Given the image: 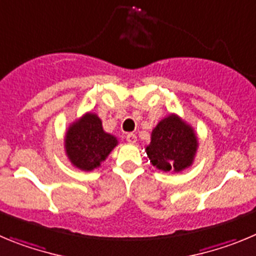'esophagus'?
<instances>
[{
    "label": "esophagus",
    "instance_id": "34e87169",
    "mask_svg": "<svg viewBox=\"0 0 256 256\" xmlns=\"http://www.w3.org/2000/svg\"><path fill=\"white\" fill-rule=\"evenodd\" d=\"M126 140H128V142H130V144H135V142H136V140H138V138H136V135H135V134L128 132V135H126Z\"/></svg>",
    "mask_w": 256,
    "mask_h": 256
}]
</instances>
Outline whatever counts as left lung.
I'll list each match as a JSON object with an SVG mask.
<instances>
[{"label": "left lung", "mask_w": 256, "mask_h": 256, "mask_svg": "<svg viewBox=\"0 0 256 256\" xmlns=\"http://www.w3.org/2000/svg\"><path fill=\"white\" fill-rule=\"evenodd\" d=\"M198 138L194 128L177 114L164 117L153 128L146 154L158 170L181 172L194 162Z\"/></svg>", "instance_id": "8db88e82"}]
</instances>
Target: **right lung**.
Returning a JSON list of instances; mask_svg holds the SVG:
<instances>
[{
    "label": "right lung",
    "instance_id": "1",
    "mask_svg": "<svg viewBox=\"0 0 256 256\" xmlns=\"http://www.w3.org/2000/svg\"><path fill=\"white\" fill-rule=\"evenodd\" d=\"M117 142L114 135L103 130L100 117L89 112L68 126L65 149L75 167L82 171H93L106 160Z\"/></svg>",
    "mask_w": 256,
    "mask_h": 256
}]
</instances>
